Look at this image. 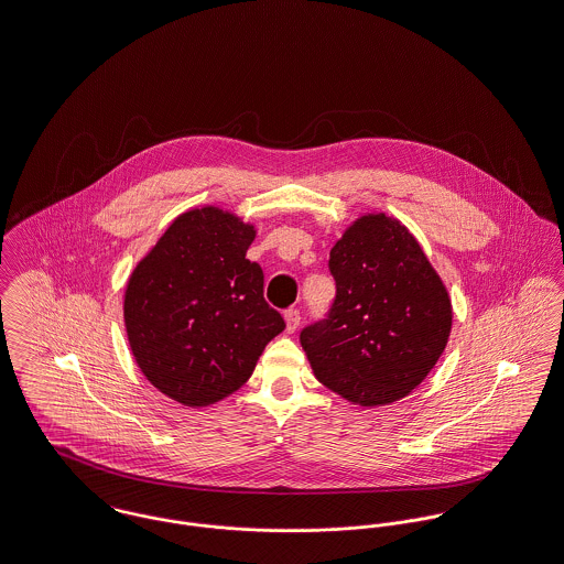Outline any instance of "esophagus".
Returning a JSON list of instances; mask_svg holds the SVG:
<instances>
[{"label": "esophagus", "instance_id": "esophagus-1", "mask_svg": "<svg viewBox=\"0 0 564 564\" xmlns=\"http://www.w3.org/2000/svg\"><path fill=\"white\" fill-rule=\"evenodd\" d=\"M300 326V311L299 308H290L285 311V328L292 334V332L299 330Z\"/></svg>", "mask_w": 564, "mask_h": 564}]
</instances>
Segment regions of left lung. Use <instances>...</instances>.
<instances>
[{
    "mask_svg": "<svg viewBox=\"0 0 564 564\" xmlns=\"http://www.w3.org/2000/svg\"><path fill=\"white\" fill-rule=\"evenodd\" d=\"M336 300L300 334L319 383L351 404L409 397L438 362L452 299L417 238L397 217L366 213L330 251Z\"/></svg>",
    "mask_w": 564,
    "mask_h": 564,
    "instance_id": "1",
    "label": "left lung"
}]
</instances>
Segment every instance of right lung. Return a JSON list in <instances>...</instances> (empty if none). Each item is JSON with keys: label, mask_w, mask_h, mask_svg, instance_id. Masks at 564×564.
I'll return each instance as SVG.
<instances>
[{"label": "right lung", "mask_w": 564, "mask_h": 564, "mask_svg": "<svg viewBox=\"0 0 564 564\" xmlns=\"http://www.w3.org/2000/svg\"><path fill=\"white\" fill-rule=\"evenodd\" d=\"M256 226L219 206L181 213L135 264L123 296L133 360L153 388L198 409L240 390L285 330L247 260Z\"/></svg>", "instance_id": "1"}]
</instances>
